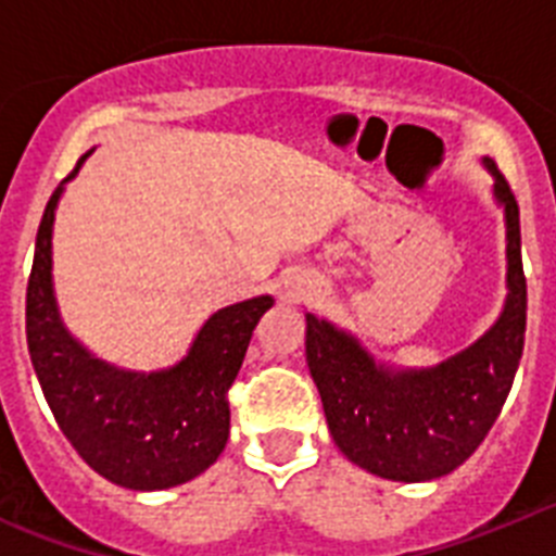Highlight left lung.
<instances>
[{"mask_svg":"<svg viewBox=\"0 0 556 556\" xmlns=\"http://www.w3.org/2000/svg\"><path fill=\"white\" fill-rule=\"evenodd\" d=\"M495 172L507 211V306L493 328L434 370L390 372L356 339L306 314V362L320 390L333 443L358 468L392 481H429L468 459L493 429L515 381L527 337V275L520 214Z\"/></svg>","mask_w":556,"mask_h":556,"instance_id":"8db88e82","label":"left lung"}]
</instances>
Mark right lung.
Instances as JSON below:
<instances>
[{"label":"right lung","instance_id":"add662e5","mask_svg":"<svg viewBox=\"0 0 556 556\" xmlns=\"http://www.w3.org/2000/svg\"><path fill=\"white\" fill-rule=\"evenodd\" d=\"M58 198L61 186L43 208L27 281V348L43 397L72 448L108 481L130 490L184 484L211 468L228 443V390L273 298L264 294L214 314L189 356L172 370L152 376L113 370L88 356L58 317L52 294Z\"/></svg>","mask_w":556,"mask_h":556}]
</instances>
